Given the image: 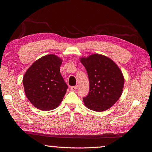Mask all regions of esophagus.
I'll list each match as a JSON object with an SVG mask.
<instances>
[{
  "instance_id": "1",
  "label": "esophagus",
  "mask_w": 152,
  "mask_h": 152,
  "mask_svg": "<svg viewBox=\"0 0 152 152\" xmlns=\"http://www.w3.org/2000/svg\"><path fill=\"white\" fill-rule=\"evenodd\" d=\"M70 88H71L72 91H76V90H77V88H78V86H72Z\"/></svg>"
}]
</instances>
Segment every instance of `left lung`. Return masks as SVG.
I'll return each instance as SVG.
<instances>
[{
	"mask_svg": "<svg viewBox=\"0 0 152 152\" xmlns=\"http://www.w3.org/2000/svg\"><path fill=\"white\" fill-rule=\"evenodd\" d=\"M88 73L89 93L83 98L88 109L96 112L109 109L121 96L124 76L114 61L107 56L94 53L80 58Z\"/></svg>",
	"mask_w": 152,
	"mask_h": 152,
	"instance_id": "left-lung-1",
	"label": "left lung"
}]
</instances>
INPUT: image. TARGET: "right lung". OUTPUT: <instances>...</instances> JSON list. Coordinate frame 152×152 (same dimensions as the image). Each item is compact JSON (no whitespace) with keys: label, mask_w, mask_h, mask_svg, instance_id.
I'll list each match as a JSON object with an SVG mask.
<instances>
[{"label":"right lung","mask_w":152,"mask_h":152,"mask_svg":"<svg viewBox=\"0 0 152 152\" xmlns=\"http://www.w3.org/2000/svg\"><path fill=\"white\" fill-rule=\"evenodd\" d=\"M62 59L54 54L33 62L23 78L24 91L33 106L42 110L57 108L66 93L68 86L60 74Z\"/></svg>","instance_id":"add662e5"}]
</instances>
